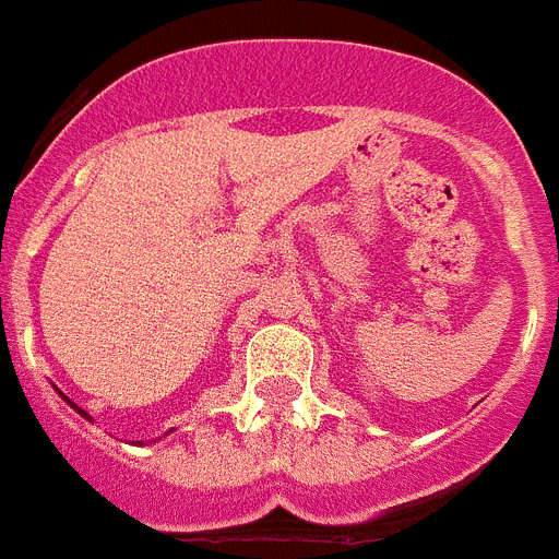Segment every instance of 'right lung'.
<instances>
[{
	"instance_id": "right-lung-1",
	"label": "right lung",
	"mask_w": 559,
	"mask_h": 559,
	"mask_svg": "<svg viewBox=\"0 0 559 559\" xmlns=\"http://www.w3.org/2000/svg\"><path fill=\"white\" fill-rule=\"evenodd\" d=\"M67 403H69V406H72V408H78V406H75V403H72V400H67ZM78 412H81V414H83V408H78ZM83 417H88V414H83Z\"/></svg>"
}]
</instances>
